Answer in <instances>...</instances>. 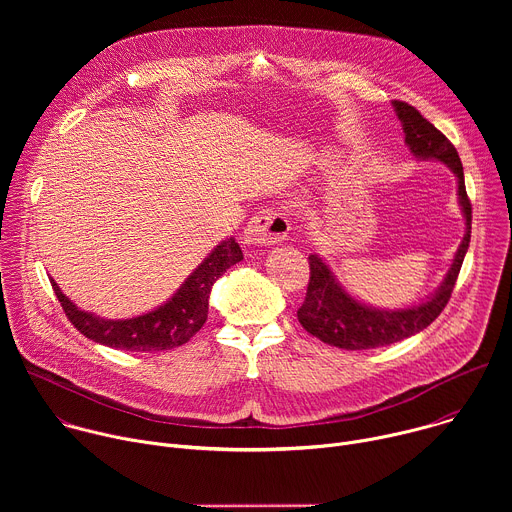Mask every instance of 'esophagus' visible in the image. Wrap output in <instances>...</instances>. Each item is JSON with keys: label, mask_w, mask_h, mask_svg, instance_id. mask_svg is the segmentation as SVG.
Segmentation results:
<instances>
[{"label": "esophagus", "mask_w": 512, "mask_h": 512, "mask_svg": "<svg viewBox=\"0 0 512 512\" xmlns=\"http://www.w3.org/2000/svg\"><path fill=\"white\" fill-rule=\"evenodd\" d=\"M289 233V221L285 212L273 210V208H261L243 233V241L249 247H263V245H275L283 241Z\"/></svg>", "instance_id": "esophagus-1"}]
</instances>
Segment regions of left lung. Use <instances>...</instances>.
Segmentation results:
<instances>
[{
	"label": "left lung",
	"instance_id": "8db88e82",
	"mask_svg": "<svg viewBox=\"0 0 512 512\" xmlns=\"http://www.w3.org/2000/svg\"><path fill=\"white\" fill-rule=\"evenodd\" d=\"M393 109L405 133V145L417 160L440 162L452 170L458 180V204L464 214L466 231L452 259L448 273L433 294L417 304L403 308H377L354 298L338 281L326 259L312 253L310 283L304 304L298 310L300 324L316 338L344 350H369L409 338L427 328L446 308L456 285L460 267L470 247L472 204L466 194L464 168L448 137L437 131L415 107L393 101Z\"/></svg>",
	"mask_w": 512,
	"mask_h": 512
}]
</instances>
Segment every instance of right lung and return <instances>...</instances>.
I'll use <instances>...</instances> for the list:
<instances>
[{"instance_id": "1", "label": "right lung", "mask_w": 512, "mask_h": 512, "mask_svg": "<svg viewBox=\"0 0 512 512\" xmlns=\"http://www.w3.org/2000/svg\"><path fill=\"white\" fill-rule=\"evenodd\" d=\"M241 259L243 251L233 237L221 241L182 281L172 298L152 312L123 320H109L81 310L62 294L54 279L50 283L68 320L93 342L131 352H158L186 344L204 326L214 281Z\"/></svg>"}]
</instances>
